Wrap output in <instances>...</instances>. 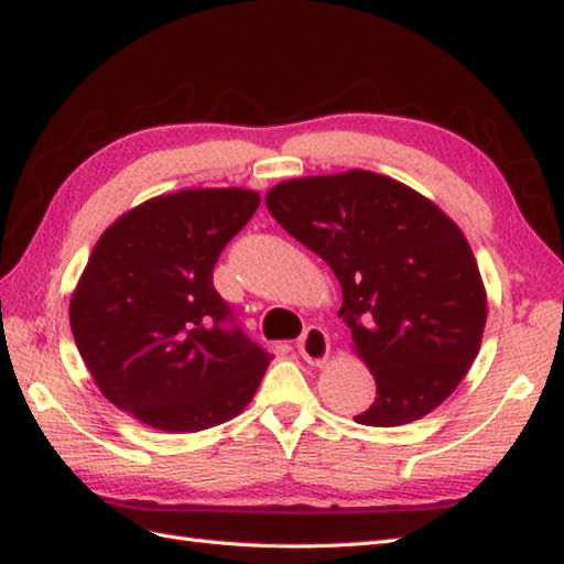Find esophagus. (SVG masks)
Masks as SVG:
<instances>
[{"instance_id": "obj_1", "label": "esophagus", "mask_w": 564, "mask_h": 564, "mask_svg": "<svg viewBox=\"0 0 564 564\" xmlns=\"http://www.w3.org/2000/svg\"><path fill=\"white\" fill-rule=\"evenodd\" d=\"M300 356H303L305 362L310 365H324L326 358H329V336L322 329V326H310V329L303 334L297 344Z\"/></svg>"}]
</instances>
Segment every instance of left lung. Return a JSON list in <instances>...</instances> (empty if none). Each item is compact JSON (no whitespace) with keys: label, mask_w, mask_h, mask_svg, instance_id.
<instances>
[{"label":"left lung","mask_w":564,"mask_h":564,"mask_svg":"<svg viewBox=\"0 0 564 564\" xmlns=\"http://www.w3.org/2000/svg\"><path fill=\"white\" fill-rule=\"evenodd\" d=\"M267 206L341 283L338 317L377 382L356 423L394 427L435 411L476 360L488 319L462 228L423 194L370 170L279 182Z\"/></svg>","instance_id":"1"}]
</instances>
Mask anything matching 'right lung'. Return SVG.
<instances>
[{
    "mask_svg": "<svg viewBox=\"0 0 564 564\" xmlns=\"http://www.w3.org/2000/svg\"><path fill=\"white\" fill-rule=\"evenodd\" d=\"M259 206L242 187L153 196L100 235L69 303L102 397L143 425L199 432L240 415L271 356L232 322L214 267Z\"/></svg>",
    "mask_w": 564,
    "mask_h": 564,
    "instance_id": "right-lung-1",
    "label": "right lung"
}]
</instances>
